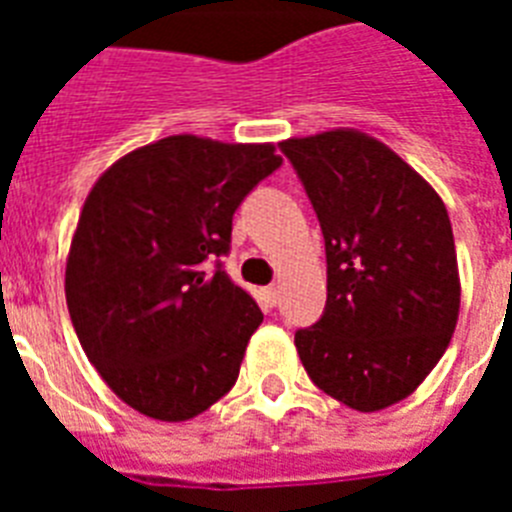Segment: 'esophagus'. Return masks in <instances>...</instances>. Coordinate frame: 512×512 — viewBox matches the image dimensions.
Here are the masks:
<instances>
[{
	"label": "esophagus",
	"instance_id": "1",
	"mask_svg": "<svg viewBox=\"0 0 512 512\" xmlns=\"http://www.w3.org/2000/svg\"><path fill=\"white\" fill-rule=\"evenodd\" d=\"M279 300H281V292H279V287H276V284L265 287V303L271 305V308H276V305H279Z\"/></svg>",
	"mask_w": 512,
	"mask_h": 512
}]
</instances>
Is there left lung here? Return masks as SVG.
Wrapping results in <instances>:
<instances>
[{"label": "left lung", "mask_w": 512, "mask_h": 512, "mask_svg": "<svg viewBox=\"0 0 512 512\" xmlns=\"http://www.w3.org/2000/svg\"><path fill=\"white\" fill-rule=\"evenodd\" d=\"M319 217L327 305L295 332L305 372L358 412L406 398L444 356L460 276L444 201L409 164L361 132L279 143Z\"/></svg>", "instance_id": "8db88e82"}]
</instances>
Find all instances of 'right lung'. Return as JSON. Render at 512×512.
<instances>
[{
    "label": "right lung",
    "mask_w": 512,
    "mask_h": 512,
    "mask_svg": "<svg viewBox=\"0 0 512 512\" xmlns=\"http://www.w3.org/2000/svg\"><path fill=\"white\" fill-rule=\"evenodd\" d=\"M273 146L172 135L103 172L84 201L66 303L124 404L191 420L236 385L263 313L223 268L233 212L281 167Z\"/></svg>",
    "instance_id": "add662e5"
}]
</instances>
